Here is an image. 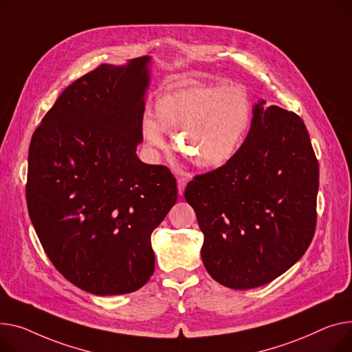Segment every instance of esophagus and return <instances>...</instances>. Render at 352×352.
I'll list each match as a JSON object with an SVG mask.
<instances>
[{
    "label": "esophagus",
    "mask_w": 352,
    "mask_h": 352,
    "mask_svg": "<svg viewBox=\"0 0 352 352\" xmlns=\"http://www.w3.org/2000/svg\"><path fill=\"white\" fill-rule=\"evenodd\" d=\"M177 185H178V194L182 195L184 190H185V185H186V179L185 178H178Z\"/></svg>",
    "instance_id": "esophagus-1"
}]
</instances>
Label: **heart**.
<instances>
[{
    "mask_svg": "<svg viewBox=\"0 0 352 352\" xmlns=\"http://www.w3.org/2000/svg\"><path fill=\"white\" fill-rule=\"evenodd\" d=\"M252 103L236 85L182 83L160 95L154 119L144 114L142 134L148 146H164V133L175 135L177 150L195 166H225L241 147L250 124Z\"/></svg>",
    "mask_w": 352,
    "mask_h": 352,
    "instance_id": "obj_1",
    "label": "heart"
}]
</instances>
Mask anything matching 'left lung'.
Listing matches in <instances>:
<instances>
[{
    "mask_svg": "<svg viewBox=\"0 0 352 352\" xmlns=\"http://www.w3.org/2000/svg\"><path fill=\"white\" fill-rule=\"evenodd\" d=\"M317 192L318 161L306 124L293 111L256 103L236 154L195 175L184 192L204 233L206 272L235 290L283 274L313 241Z\"/></svg>",
    "mask_w": 352,
    "mask_h": 352,
    "instance_id": "1",
    "label": "left lung"
}]
</instances>
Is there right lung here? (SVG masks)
Listing matches in <instances>:
<instances>
[{
  "label": "right lung",
  "instance_id": "add662e5",
  "mask_svg": "<svg viewBox=\"0 0 352 352\" xmlns=\"http://www.w3.org/2000/svg\"><path fill=\"white\" fill-rule=\"evenodd\" d=\"M148 56L100 65L67 86L34 131L27 204L56 270L98 296L143 287L151 233L177 202L166 166L140 161Z\"/></svg>",
  "mask_w": 352,
  "mask_h": 352
}]
</instances>
